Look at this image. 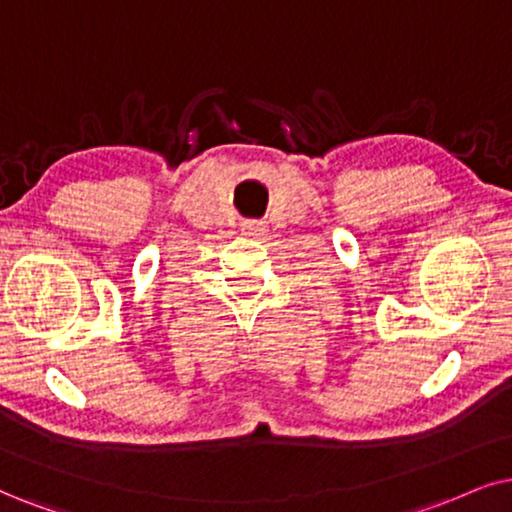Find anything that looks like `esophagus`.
I'll return each mask as SVG.
<instances>
[{
  "label": "esophagus",
  "mask_w": 512,
  "mask_h": 512,
  "mask_svg": "<svg viewBox=\"0 0 512 512\" xmlns=\"http://www.w3.org/2000/svg\"><path fill=\"white\" fill-rule=\"evenodd\" d=\"M241 231H243L245 236L257 238V236H264V231H267V226H264L262 222H243V224H241Z\"/></svg>",
  "instance_id": "obj_1"
}]
</instances>
